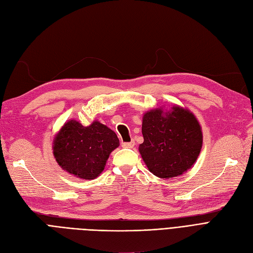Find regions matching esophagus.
<instances>
[{
    "label": "esophagus",
    "mask_w": 253,
    "mask_h": 253,
    "mask_svg": "<svg viewBox=\"0 0 253 253\" xmlns=\"http://www.w3.org/2000/svg\"><path fill=\"white\" fill-rule=\"evenodd\" d=\"M121 145L124 148H134V145H135V141L134 140H132V141H129V142H121Z\"/></svg>",
    "instance_id": "1"
}]
</instances>
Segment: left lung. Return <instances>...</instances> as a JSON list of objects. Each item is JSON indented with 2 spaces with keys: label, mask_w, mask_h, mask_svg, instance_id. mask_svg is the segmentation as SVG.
Wrapping results in <instances>:
<instances>
[{
  "label": "left lung",
  "mask_w": 253,
  "mask_h": 253,
  "mask_svg": "<svg viewBox=\"0 0 253 253\" xmlns=\"http://www.w3.org/2000/svg\"><path fill=\"white\" fill-rule=\"evenodd\" d=\"M139 153L151 173L160 178L179 176L194 165L203 145L202 127L189 110L174 105L148 111L142 117Z\"/></svg>",
  "instance_id": "obj_1"
}]
</instances>
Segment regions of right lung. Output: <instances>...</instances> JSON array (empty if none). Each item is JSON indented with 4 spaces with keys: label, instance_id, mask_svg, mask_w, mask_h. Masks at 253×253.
Segmentation results:
<instances>
[{
    "label": "right lung",
    "instance_id": "obj_1",
    "mask_svg": "<svg viewBox=\"0 0 253 253\" xmlns=\"http://www.w3.org/2000/svg\"><path fill=\"white\" fill-rule=\"evenodd\" d=\"M119 147L114 131L99 121L83 126L70 120L53 139V156L58 165L82 179H94L103 170L111 152Z\"/></svg>",
    "mask_w": 253,
    "mask_h": 253
}]
</instances>
